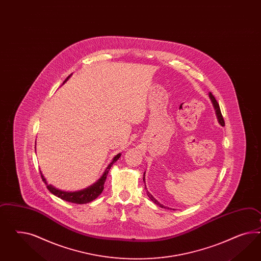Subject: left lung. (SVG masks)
I'll return each instance as SVG.
<instances>
[{
  "mask_svg": "<svg viewBox=\"0 0 261 261\" xmlns=\"http://www.w3.org/2000/svg\"><path fill=\"white\" fill-rule=\"evenodd\" d=\"M209 98L211 99L212 103H213V106H214V108H215V112H216V115H217V118H218V120H219V123L221 125V126H224L225 125V122H224V120H223V117H222V115H221V111H220V108H219V105L218 103V101H217V99H215V97L213 96V94H212L211 92L209 93ZM145 173L143 174V181H145ZM146 188V187H145ZM147 195H148V197H150V199L155 203L156 205H160L162 208H167V207H165L164 205L161 204L156 199H155V197H153L149 192H147ZM169 209V208H168ZM174 210V209H173Z\"/></svg>",
  "mask_w": 261,
  "mask_h": 261,
  "instance_id": "obj_1",
  "label": "left lung"
}]
</instances>
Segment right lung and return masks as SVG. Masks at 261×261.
I'll return each mask as SVG.
<instances>
[{"label":"right lung","instance_id":"obj_1","mask_svg":"<svg viewBox=\"0 0 261 261\" xmlns=\"http://www.w3.org/2000/svg\"><path fill=\"white\" fill-rule=\"evenodd\" d=\"M71 75H69L68 77L65 79L64 84L68 81V79L71 77ZM120 155H121L120 153H119L118 155H115L113 158L112 162H110L108 164V166L106 167V171L103 172L102 176H100L95 184H92L89 187L85 188L84 190L75 191V192L60 190V189L56 188L55 186H53L52 184H47L45 177L42 175V171H40L41 172V176H42V181L45 184L46 188L49 190L51 194H53L54 196L64 199L65 201H68V202H71V203H76V204L88 203V202L93 201L94 199H96L102 193L103 188H105L103 186H105L106 177H107V175H108V172H109L110 168L112 167L113 164L120 159Z\"/></svg>","mask_w":261,"mask_h":261}]
</instances>
